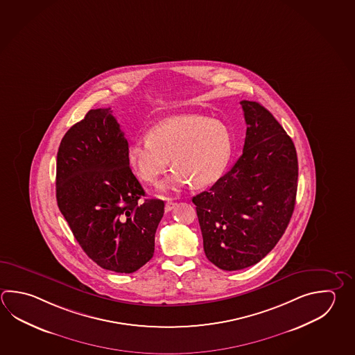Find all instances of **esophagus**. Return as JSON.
Listing matches in <instances>:
<instances>
[{
	"instance_id": "1",
	"label": "esophagus",
	"mask_w": 355,
	"mask_h": 355,
	"mask_svg": "<svg viewBox=\"0 0 355 355\" xmlns=\"http://www.w3.org/2000/svg\"><path fill=\"white\" fill-rule=\"evenodd\" d=\"M175 202L172 201V200H168L167 203H166V207H164V209H166V212H169V211H172L174 207H175Z\"/></svg>"
}]
</instances>
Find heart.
<instances>
[{
    "instance_id": "heart-1",
    "label": "heart",
    "mask_w": 355,
    "mask_h": 355,
    "mask_svg": "<svg viewBox=\"0 0 355 355\" xmlns=\"http://www.w3.org/2000/svg\"><path fill=\"white\" fill-rule=\"evenodd\" d=\"M234 149L232 135L222 121L202 115H178L157 123L148 137L130 141L127 157L139 180L155 184L167 171L175 169L162 188L206 187L221 178Z\"/></svg>"
}]
</instances>
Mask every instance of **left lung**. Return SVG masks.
<instances>
[{
    "label": "left lung",
    "mask_w": 355,
    "mask_h": 355,
    "mask_svg": "<svg viewBox=\"0 0 355 355\" xmlns=\"http://www.w3.org/2000/svg\"><path fill=\"white\" fill-rule=\"evenodd\" d=\"M243 152L208 191L194 196L203 248L225 271L250 268L275 248L293 216L297 191L294 143L266 107L240 101Z\"/></svg>",
    "instance_id": "1"
}]
</instances>
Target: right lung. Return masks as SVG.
<instances>
[{"instance_id": "obj_1", "label": "right lung", "mask_w": 355, "mask_h": 355, "mask_svg": "<svg viewBox=\"0 0 355 355\" xmlns=\"http://www.w3.org/2000/svg\"><path fill=\"white\" fill-rule=\"evenodd\" d=\"M110 107L92 109L61 139L56 200L84 252L101 268L132 274L154 254L164 202L146 200L128 163V141Z\"/></svg>"}]
</instances>
